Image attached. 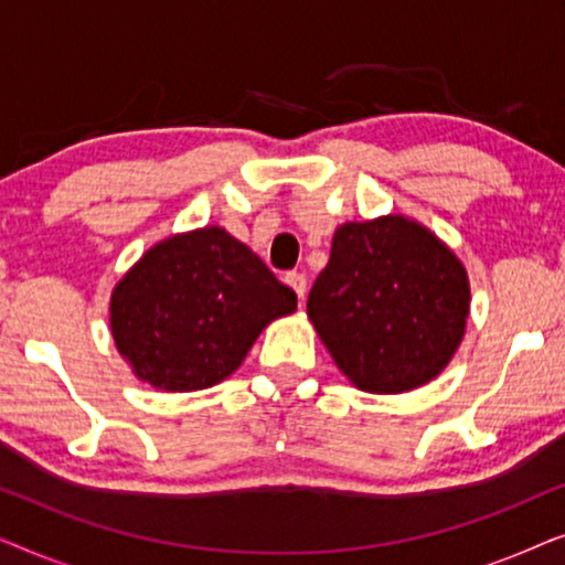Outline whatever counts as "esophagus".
I'll list each match as a JSON object with an SVG mask.
<instances>
[{
    "mask_svg": "<svg viewBox=\"0 0 565 565\" xmlns=\"http://www.w3.org/2000/svg\"><path fill=\"white\" fill-rule=\"evenodd\" d=\"M285 282H288V288H292V292H296L298 300L306 298V275L290 273V275H285Z\"/></svg>",
    "mask_w": 565,
    "mask_h": 565,
    "instance_id": "1",
    "label": "esophagus"
}]
</instances>
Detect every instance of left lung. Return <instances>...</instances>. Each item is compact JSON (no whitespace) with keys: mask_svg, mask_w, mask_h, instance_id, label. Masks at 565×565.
I'll list each match as a JSON object with an SVG mask.
<instances>
[{"mask_svg":"<svg viewBox=\"0 0 565 565\" xmlns=\"http://www.w3.org/2000/svg\"><path fill=\"white\" fill-rule=\"evenodd\" d=\"M337 367L365 393L435 381L466 337L470 282L437 234L406 215L342 223L306 303Z\"/></svg>","mask_w":565,"mask_h":565,"instance_id":"left-lung-1","label":"left lung"}]
</instances>
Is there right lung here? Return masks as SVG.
<instances>
[{"mask_svg": "<svg viewBox=\"0 0 565 565\" xmlns=\"http://www.w3.org/2000/svg\"><path fill=\"white\" fill-rule=\"evenodd\" d=\"M298 298L221 226L153 244L113 288L110 331L138 381L203 391L242 365L262 329Z\"/></svg>", "mask_w": 565, "mask_h": 565, "instance_id": "1", "label": "right lung"}]
</instances>
